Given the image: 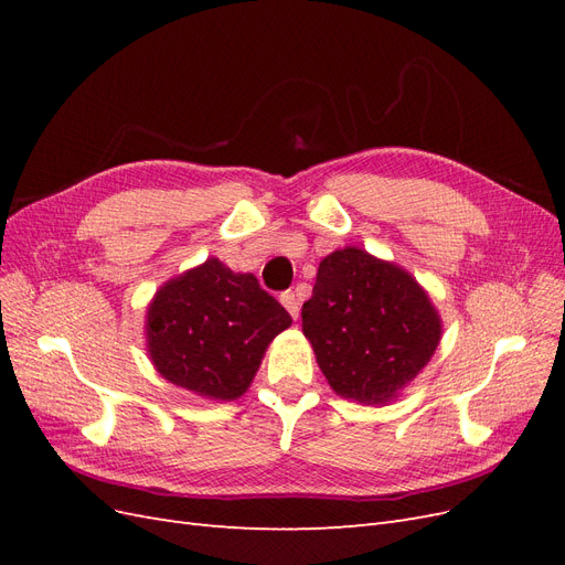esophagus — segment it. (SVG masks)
I'll use <instances>...</instances> for the list:
<instances>
[{
    "instance_id": "obj_1",
    "label": "esophagus",
    "mask_w": 565,
    "mask_h": 565,
    "mask_svg": "<svg viewBox=\"0 0 565 565\" xmlns=\"http://www.w3.org/2000/svg\"><path fill=\"white\" fill-rule=\"evenodd\" d=\"M280 301H282L285 309L289 311V316H292V318H299L301 303H299V297L292 292V289H289V292H282V295H280Z\"/></svg>"
}]
</instances>
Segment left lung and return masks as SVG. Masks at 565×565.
Returning <instances> with one entry per match:
<instances>
[{
	"instance_id": "8db88e82",
	"label": "left lung",
	"mask_w": 565,
	"mask_h": 565,
	"mask_svg": "<svg viewBox=\"0 0 565 565\" xmlns=\"http://www.w3.org/2000/svg\"><path fill=\"white\" fill-rule=\"evenodd\" d=\"M301 328L330 386L367 405L413 382L440 341V318L417 280L355 247L320 262Z\"/></svg>"
}]
</instances>
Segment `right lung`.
Masks as SVG:
<instances>
[{
	"mask_svg": "<svg viewBox=\"0 0 565 565\" xmlns=\"http://www.w3.org/2000/svg\"><path fill=\"white\" fill-rule=\"evenodd\" d=\"M292 318L252 273L218 259L169 280L148 309V351L164 380L212 401L243 396Z\"/></svg>",
	"mask_w": 565,
	"mask_h": 565,
	"instance_id": "1",
	"label": "right lung"
}]
</instances>
